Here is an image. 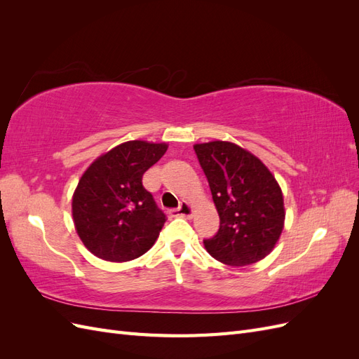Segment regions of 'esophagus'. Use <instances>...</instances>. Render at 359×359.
<instances>
[{
  "instance_id": "34e87169",
  "label": "esophagus",
  "mask_w": 359,
  "mask_h": 359,
  "mask_svg": "<svg viewBox=\"0 0 359 359\" xmlns=\"http://www.w3.org/2000/svg\"><path fill=\"white\" fill-rule=\"evenodd\" d=\"M169 214H170L172 217H191L193 208H191L190 203L182 202V203L178 206V208L169 210Z\"/></svg>"
}]
</instances>
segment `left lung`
Wrapping results in <instances>:
<instances>
[{"mask_svg": "<svg viewBox=\"0 0 359 359\" xmlns=\"http://www.w3.org/2000/svg\"><path fill=\"white\" fill-rule=\"evenodd\" d=\"M208 180L220 227L203 245L214 259L245 266L271 253L283 231V193L256 156L232 142L193 147Z\"/></svg>", "mask_w": 359, "mask_h": 359, "instance_id": "obj_1", "label": "left lung"}]
</instances>
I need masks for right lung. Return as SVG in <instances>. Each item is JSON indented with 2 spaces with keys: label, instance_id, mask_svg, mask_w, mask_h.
<instances>
[{
  "label": "right lung",
  "instance_id": "right-lung-1",
  "mask_svg": "<svg viewBox=\"0 0 359 359\" xmlns=\"http://www.w3.org/2000/svg\"><path fill=\"white\" fill-rule=\"evenodd\" d=\"M166 149V144L128 140L85 170L72 212L76 232L94 256L127 262L153 247L166 215L142 186V177Z\"/></svg>",
  "mask_w": 359,
  "mask_h": 359
}]
</instances>
